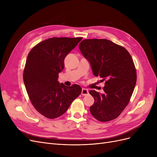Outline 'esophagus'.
Instances as JSON below:
<instances>
[{
	"label": "esophagus",
	"mask_w": 157,
	"mask_h": 157,
	"mask_svg": "<svg viewBox=\"0 0 157 157\" xmlns=\"http://www.w3.org/2000/svg\"><path fill=\"white\" fill-rule=\"evenodd\" d=\"M88 94H89L88 90H87V89H86V88H82V89L81 94L82 95V96H86V95H88Z\"/></svg>",
	"instance_id": "obj_1"
}]
</instances>
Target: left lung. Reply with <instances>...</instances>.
I'll list each match as a JSON object with an SVG mask.
<instances>
[{
	"label": "left lung",
	"instance_id": "obj_1",
	"mask_svg": "<svg viewBox=\"0 0 157 157\" xmlns=\"http://www.w3.org/2000/svg\"><path fill=\"white\" fill-rule=\"evenodd\" d=\"M79 49L89 61L93 74L105 82L103 94L89 92L94 99L90 113L101 122L115 119L129 103L136 84V71L130 54L124 47L107 39L83 40Z\"/></svg>",
	"mask_w": 157,
	"mask_h": 157
}]
</instances>
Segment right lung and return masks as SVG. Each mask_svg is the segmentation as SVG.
I'll return each instance as SVG.
<instances>
[{
  "label": "right lung",
  "instance_id": "add662e5",
  "mask_svg": "<svg viewBox=\"0 0 157 157\" xmlns=\"http://www.w3.org/2000/svg\"><path fill=\"white\" fill-rule=\"evenodd\" d=\"M82 37H53L33 47L27 56L23 78L28 96L36 110L56 118L67 110L82 92L78 84L66 86L58 81L64 59Z\"/></svg>",
  "mask_w": 157,
  "mask_h": 157
}]
</instances>
